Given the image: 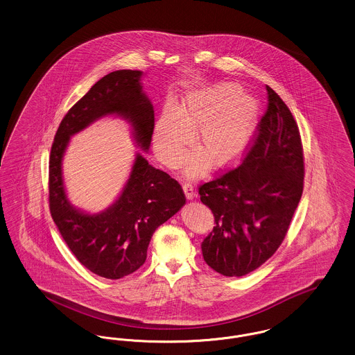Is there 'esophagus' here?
Returning <instances> with one entry per match:
<instances>
[{"label":"esophagus","mask_w":355,"mask_h":355,"mask_svg":"<svg viewBox=\"0 0 355 355\" xmlns=\"http://www.w3.org/2000/svg\"><path fill=\"white\" fill-rule=\"evenodd\" d=\"M182 189H184V193H185L187 200H193L196 197V191H194V187L191 184H184Z\"/></svg>","instance_id":"obj_1"}]
</instances>
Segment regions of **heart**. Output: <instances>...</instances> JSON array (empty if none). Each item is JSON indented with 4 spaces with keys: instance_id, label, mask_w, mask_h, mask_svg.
Here are the masks:
<instances>
[{
    "instance_id": "b5f03b06",
    "label": "heart",
    "mask_w": 355,
    "mask_h": 355,
    "mask_svg": "<svg viewBox=\"0 0 355 355\" xmlns=\"http://www.w3.org/2000/svg\"><path fill=\"white\" fill-rule=\"evenodd\" d=\"M257 122L253 97L241 93L236 85H216L191 93L177 109H166L154 126L153 145L165 165L177 166L197 130L200 150L190 154L185 173L198 177L207 161L216 169L236 164L249 148Z\"/></svg>"
}]
</instances>
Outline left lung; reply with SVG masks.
I'll list each match as a JSON object with an SVG mask.
<instances>
[{"label":"left lung","mask_w":355,"mask_h":355,"mask_svg":"<svg viewBox=\"0 0 355 355\" xmlns=\"http://www.w3.org/2000/svg\"><path fill=\"white\" fill-rule=\"evenodd\" d=\"M266 90L268 107L243 162L200 186L216 223L201 243L203 259L226 277L246 275L277 252L304 190L297 122L270 86Z\"/></svg>","instance_id":"8db88e82"}]
</instances>
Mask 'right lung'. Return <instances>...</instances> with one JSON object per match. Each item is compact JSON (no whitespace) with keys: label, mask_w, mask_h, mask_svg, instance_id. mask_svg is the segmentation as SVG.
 I'll use <instances>...</instances> for the list:
<instances>
[{"label":"right lung","mask_w":355,"mask_h":355,"mask_svg":"<svg viewBox=\"0 0 355 355\" xmlns=\"http://www.w3.org/2000/svg\"><path fill=\"white\" fill-rule=\"evenodd\" d=\"M142 76L141 70H116L102 77L61 121L51 146L49 207L53 220L85 268L107 279H119L139 269L146 261L155 229L186 201L180 184L168 173L153 168L142 153L149 152L154 130V109L141 84ZM110 115L130 123L141 152L136 153L130 178L118 200L98 214H89L67 198L63 155L73 135Z\"/></svg>","instance_id":"add662e5"}]
</instances>
